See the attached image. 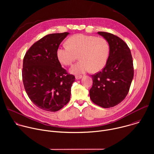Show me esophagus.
<instances>
[{
    "mask_svg": "<svg viewBox=\"0 0 154 154\" xmlns=\"http://www.w3.org/2000/svg\"><path fill=\"white\" fill-rule=\"evenodd\" d=\"M82 78V75H76L75 76V79L76 80H80Z\"/></svg>",
    "mask_w": 154,
    "mask_h": 154,
    "instance_id": "34e87169",
    "label": "esophagus"
}]
</instances>
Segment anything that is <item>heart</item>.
<instances>
[{"instance_id":"b5f03b06","label":"heart","mask_w":154,"mask_h":154,"mask_svg":"<svg viewBox=\"0 0 154 154\" xmlns=\"http://www.w3.org/2000/svg\"><path fill=\"white\" fill-rule=\"evenodd\" d=\"M57 51L59 61L64 65L71 64L79 55L81 60L70 68L75 75L84 74L91 69L97 72L104 68L109 52L107 41L102 37L84 34L74 35L68 38Z\"/></svg>"}]
</instances>
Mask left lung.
Returning <instances> with one entry per match:
<instances>
[{
    "instance_id": "8db88e82",
    "label": "left lung",
    "mask_w": 154,
    "mask_h": 154,
    "mask_svg": "<svg viewBox=\"0 0 154 154\" xmlns=\"http://www.w3.org/2000/svg\"><path fill=\"white\" fill-rule=\"evenodd\" d=\"M109 45V52L105 68L93 75L91 100L102 108H110L126 97L134 78L133 60L127 44L113 34L99 32Z\"/></svg>"
}]
</instances>
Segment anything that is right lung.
<instances>
[{"label": "right lung", "mask_w": 154, "mask_h": 154, "mask_svg": "<svg viewBox=\"0 0 154 154\" xmlns=\"http://www.w3.org/2000/svg\"><path fill=\"white\" fill-rule=\"evenodd\" d=\"M69 33L49 34L36 42L23 60V80L31 101L48 112H57L71 97L75 77L68 74L57 57V51Z\"/></svg>", "instance_id": "add662e5"}]
</instances>
